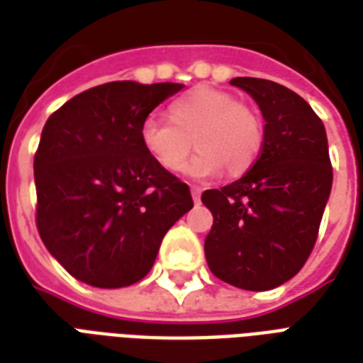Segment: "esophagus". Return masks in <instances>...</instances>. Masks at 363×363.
I'll return each instance as SVG.
<instances>
[{
	"mask_svg": "<svg viewBox=\"0 0 363 363\" xmlns=\"http://www.w3.org/2000/svg\"><path fill=\"white\" fill-rule=\"evenodd\" d=\"M200 192L202 190L198 189V186H192V200H194V204H200Z\"/></svg>",
	"mask_w": 363,
	"mask_h": 363,
	"instance_id": "1",
	"label": "esophagus"
}]
</instances>
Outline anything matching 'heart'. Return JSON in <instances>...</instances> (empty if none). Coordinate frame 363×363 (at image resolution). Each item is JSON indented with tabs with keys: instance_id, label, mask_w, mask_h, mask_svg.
<instances>
[{
	"instance_id": "heart-1",
	"label": "heart",
	"mask_w": 363,
	"mask_h": 363,
	"mask_svg": "<svg viewBox=\"0 0 363 363\" xmlns=\"http://www.w3.org/2000/svg\"><path fill=\"white\" fill-rule=\"evenodd\" d=\"M169 118L147 116L140 126L145 155L167 173L184 169L194 143L198 153L186 167L189 177L212 179L223 167L239 177L255 165L264 143L259 112L213 87H194L177 96L169 104Z\"/></svg>"
}]
</instances>
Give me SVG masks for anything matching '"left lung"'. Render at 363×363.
Returning a JSON list of instances; mask_svg holds the SVG:
<instances>
[{"instance_id": "left-lung-1", "label": "left lung", "mask_w": 363, "mask_h": 363, "mask_svg": "<svg viewBox=\"0 0 363 363\" xmlns=\"http://www.w3.org/2000/svg\"><path fill=\"white\" fill-rule=\"evenodd\" d=\"M264 118L257 163L221 190H206L212 212L204 252L213 276L231 286L267 291L291 280L317 241L333 189L327 132L301 96L280 83L235 77Z\"/></svg>"}]
</instances>
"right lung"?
Listing matches in <instances>:
<instances>
[{
	"instance_id": "add662e5",
	"label": "right lung",
	"mask_w": 363,
	"mask_h": 363,
	"mask_svg": "<svg viewBox=\"0 0 363 363\" xmlns=\"http://www.w3.org/2000/svg\"><path fill=\"white\" fill-rule=\"evenodd\" d=\"M182 87L104 83L46 120L35 155L36 228L75 280L106 289L140 281L194 206L189 186L140 143L143 120Z\"/></svg>"
}]
</instances>
